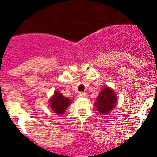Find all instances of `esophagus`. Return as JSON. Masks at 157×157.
<instances>
[{"label":"esophagus","instance_id":"34e87169","mask_svg":"<svg viewBox=\"0 0 157 157\" xmlns=\"http://www.w3.org/2000/svg\"><path fill=\"white\" fill-rule=\"evenodd\" d=\"M78 96L79 97H86L87 95H86V93H80L78 94Z\"/></svg>","mask_w":157,"mask_h":157}]
</instances>
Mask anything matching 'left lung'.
I'll use <instances>...</instances> for the list:
<instances>
[{"label": "left lung", "instance_id": "obj_1", "mask_svg": "<svg viewBox=\"0 0 157 157\" xmlns=\"http://www.w3.org/2000/svg\"><path fill=\"white\" fill-rule=\"evenodd\" d=\"M95 107L99 114L106 115L115 109L118 102V96L113 89L105 86L96 97Z\"/></svg>", "mask_w": 157, "mask_h": 157}]
</instances>
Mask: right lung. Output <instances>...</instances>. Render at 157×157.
I'll list each match as a JSON object with an SVG mask.
<instances>
[{
  "instance_id": "obj_1",
  "label": "right lung",
  "mask_w": 157,
  "mask_h": 157,
  "mask_svg": "<svg viewBox=\"0 0 157 157\" xmlns=\"http://www.w3.org/2000/svg\"><path fill=\"white\" fill-rule=\"evenodd\" d=\"M72 102L71 99L63 96L58 90H55L49 99V107L54 113H56L57 115H63Z\"/></svg>"
}]
</instances>
